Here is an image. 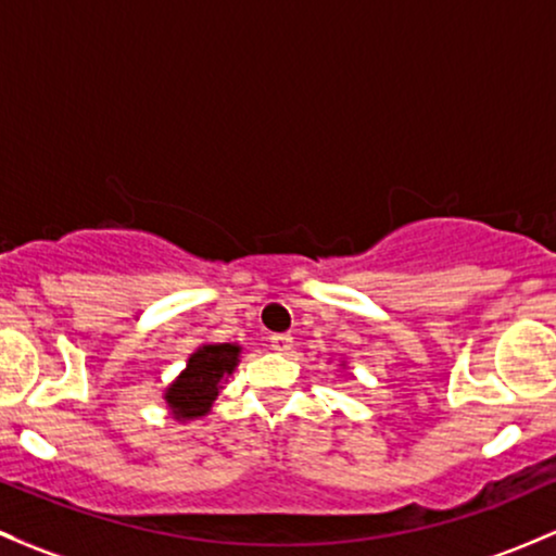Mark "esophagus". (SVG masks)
I'll return each mask as SVG.
<instances>
[{
	"label": "esophagus",
	"instance_id": "34e87169",
	"mask_svg": "<svg viewBox=\"0 0 556 556\" xmlns=\"http://www.w3.org/2000/svg\"><path fill=\"white\" fill-rule=\"evenodd\" d=\"M269 342H271V350H277V353H290V350H292V337L290 334H271Z\"/></svg>",
	"mask_w": 556,
	"mask_h": 556
}]
</instances>
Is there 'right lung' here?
I'll return each mask as SVG.
<instances>
[{
    "instance_id": "obj_1",
    "label": "right lung",
    "mask_w": 556,
    "mask_h": 556,
    "mask_svg": "<svg viewBox=\"0 0 556 556\" xmlns=\"http://www.w3.org/2000/svg\"><path fill=\"white\" fill-rule=\"evenodd\" d=\"M240 361V344L216 342L201 344L188 358L185 371L164 392L172 416L193 420L212 410L216 394Z\"/></svg>"
}]
</instances>
